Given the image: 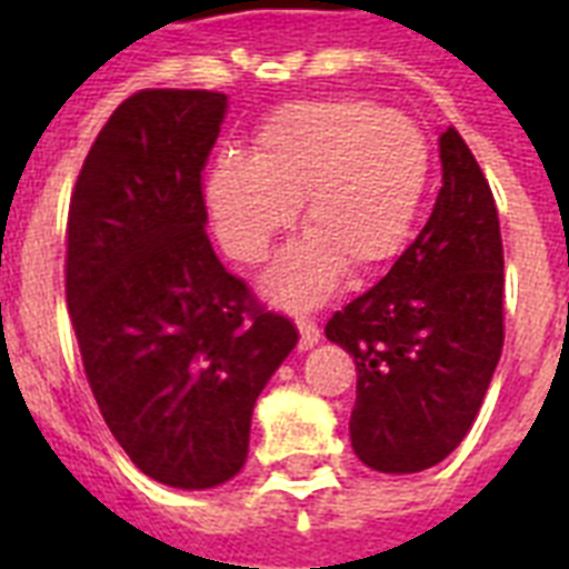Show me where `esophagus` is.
Returning <instances> with one entry per match:
<instances>
[{"mask_svg":"<svg viewBox=\"0 0 569 569\" xmlns=\"http://www.w3.org/2000/svg\"><path fill=\"white\" fill-rule=\"evenodd\" d=\"M298 333H301V339H298V348H301V351H310V348L319 346L321 330L316 321H298Z\"/></svg>","mask_w":569,"mask_h":569,"instance_id":"esophagus-1","label":"esophagus"}]
</instances>
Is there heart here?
Returning a JSON list of instances; mask_svg holds the SVG:
<instances>
[{
  "label": "heart",
  "instance_id": "1",
  "mask_svg": "<svg viewBox=\"0 0 569 569\" xmlns=\"http://www.w3.org/2000/svg\"><path fill=\"white\" fill-rule=\"evenodd\" d=\"M431 150L405 114L369 100H298L271 111L253 156L223 153L206 173V212L223 250L262 262L301 203V241L262 277L280 310L319 307L339 280L387 271L413 236Z\"/></svg>",
  "mask_w": 569,
  "mask_h": 569
}]
</instances>
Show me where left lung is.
<instances>
[{"label":"left lung","mask_w":569,"mask_h":569,"mask_svg":"<svg viewBox=\"0 0 569 569\" xmlns=\"http://www.w3.org/2000/svg\"><path fill=\"white\" fill-rule=\"evenodd\" d=\"M442 189L389 274L328 321L357 363L351 446L407 476L458 449L502 355L505 259L493 191L455 129L440 132Z\"/></svg>","instance_id":"obj_1"}]
</instances>
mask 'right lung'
<instances>
[{"label": "right lung", "instance_id": "obj_1", "mask_svg": "<svg viewBox=\"0 0 569 569\" xmlns=\"http://www.w3.org/2000/svg\"><path fill=\"white\" fill-rule=\"evenodd\" d=\"M223 114L218 91L120 102L67 218V307L93 398L129 460L177 490L244 467L253 405L298 346L206 236L200 171Z\"/></svg>", "mask_w": 569, "mask_h": 569}]
</instances>
